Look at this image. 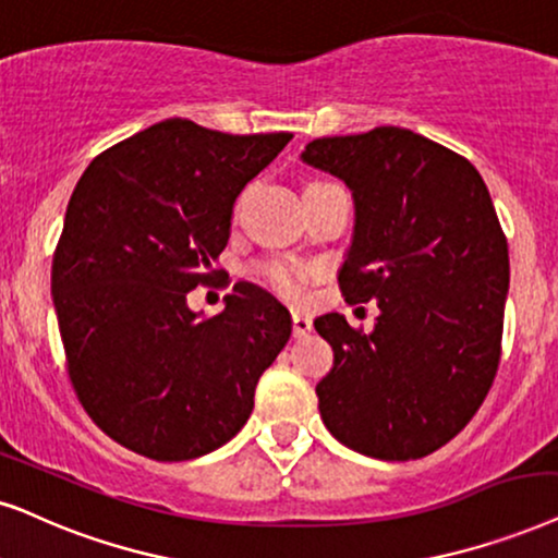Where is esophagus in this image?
<instances>
[{"instance_id":"obj_1","label":"esophagus","mask_w":558,"mask_h":558,"mask_svg":"<svg viewBox=\"0 0 558 558\" xmlns=\"http://www.w3.org/2000/svg\"><path fill=\"white\" fill-rule=\"evenodd\" d=\"M310 330H313V320H310L307 315H302V313H294V315H292V332H294V338H302V336H307Z\"/></svg>"}]
</instances>
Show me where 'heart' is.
Returning a JSON list of instances; mask_svg holds the SVG:
<instances>
[{
  "instance_id": "obj_1",
  "label": "heart",
  "mask_w": 558,
  "mask_h": 558,
  "mask_svg": "<svg viewBox=\"0 0 558 558\" xmlns=\"http://www.w3.org/2000/svg\"><path fill=\"white\" fill-rule=\"evenodd\" d=\"M258 277L264 279L266 287L274 292L287 296V300H302L305 294V279L307 269L296 262H287V258H277V262H266L258 266Z\"/></svg>"
}]
</instances>
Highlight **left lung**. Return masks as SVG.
Masks as SVG:
<instances>
[{
    "label": "left lung",
    "instance_id": "1",
    "mask_svg": "<svg viewBox=\"0 0 558 558\" xmlns=\"http://www.w3.org/2000/svg\"><path fill=\"white\" fill-rule=\"evenodd\" d=\"M302 161L351 190L338 284L345 302L379 305L372 332L338 313L315 320L332 345L315 387L325 428L374 459H423L464 430L500 364L510 258L487 184L464 156L392 125L317 137Z\"/></svg>",
    "mask_w": 558,
    "mask_h": 558
}]
</instances>
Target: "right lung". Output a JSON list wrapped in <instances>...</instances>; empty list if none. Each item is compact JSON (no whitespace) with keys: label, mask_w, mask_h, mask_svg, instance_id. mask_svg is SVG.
<instances>
[{"label":"right lung","mask_w":558,"mask_h":558,"mask_svg":"<svg viewBox=\"0 0 558 558\" xmlns=\"http://www.w3.org/2000/svg\"><path fill=\"white\" fill-rule=\"evenodd\" d=\"M289 141L169 118L99 154L78 179L50 294L78 402L130 451L186 461L228 444L292 336L287 307L248 281L220 315L186 307V294L213 281L238 194Z\"/></svg>","instance_id":"obj_1"}]
</instances>
